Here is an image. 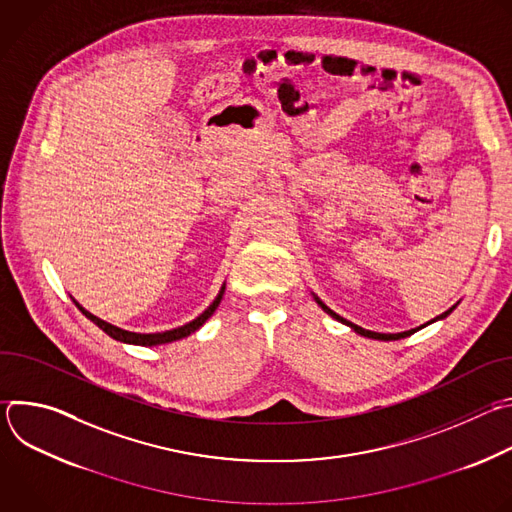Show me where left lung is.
Segmentation results:
<instances>
[{
  "label": "left lung",
  "instance_id": "left-lung-1",
  "mask_svg": "<svg viewBox=\"0 0 512 512\" xmlns=\"http://www.w3.org/2000/svg\"><path fill=\"white\" fill-rule=\"evenodd\" d=\"M314 300L318 302V306L326 312V314H330L332 318H336L338 322H342V324H346V326H350L356 334H360V336H367V338H373V340H399V338H405V336H411L413 332H417V330H421V328H425L427 324H431V322H435V320H442V318H446V316H450L452 314V310L456 308V306H452L450 310H446L444 314H440L437 318H433L431 322H427V324H423V326H419V328H413V330H407V332H397V334H381V332H371V330H364V328H360V326H356V324H352V322H348V320H344L342 316H338L336 312H332L318 296H314Z\"/></svg>",
  "mask_w": 512,
  "mask_h": 512
}]
</instances>
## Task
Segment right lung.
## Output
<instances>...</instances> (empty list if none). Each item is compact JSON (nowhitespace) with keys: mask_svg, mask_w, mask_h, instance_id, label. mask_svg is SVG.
Listing matches in <instances>:
<instances>
[{"mask_svg":"<svg viewBox=\"0 0 512 512\" xmlns=\"http://www.w3.org/2000/svg\"><path fill=\"white\" fill-rule=\"evenodd\" d=\"M223 294H225V283H223V287H221V291H218V296L214 298V302L198 316V318H194L192 322H188V324H184V326H178V328H174V330H166V332H156V334H139V332H129V330H123V328H117V326H113V324H109V322H105V320H101V318H97V316H93L91 312H87L79 302H75V306L93 322V324H97L105 334H109L111 338H115V340H119V342H125V344H137V346H158V344H168V342H174V340H180V338H186V336H190L192 332H196L212 314H214V310L218 308V304H221V300H223Z\"/></svg>","mask_w":512,"mask_h":512,"instance_id":"add662e5","label":"right lung"}]
</instances>
